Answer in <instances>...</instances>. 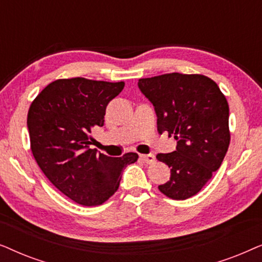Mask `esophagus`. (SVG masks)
<instances>
[{
    "label": "esophagus",
    "mask_w": 262,
    "mask_h": 262,
    "mask_svg": "<svg viewBox=\"0 0 262 262\" xmlns=\"http://www.w3.org/2000/svg\"><path fill=\"white\" fill-rule=\"evenodd\" d=\"M139 157H141L142 161H144L146 163H151L155 161V155H154V154H146V155H141Z\"/></svg>",
    "instance_id": "34e87169"
}]
</instances>
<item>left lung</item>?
Listing matches in <instances>:
<instances>
[{
    "instance_id": "1",
    "label": "left lung",
    "mask_w": 262,
    "mask_h": 262,
    "mask_svg": "<svg viewBox=\"0 0 262 262\" xmlns=\"http://www.w3.org/2000/svg\"><path fill=\"white\" fill-rule=\"evenodd\" d=\"M138 88L152 103L157 131L177 139V150L156 159L170 168L159 189L168 198L196 194L221 167L230 143L229 105L214 81L179 73L141 78Z\"/></svg>"
}]
</instances>
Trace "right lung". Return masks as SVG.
<instances>
[{"label": "right lung", "mask_w": 262, "mask_h": 262, "mask_svg": "<svg viewBox=\"0 0 262 262\" xmlns=\"http://www.w3.org/2000/svg\"><path fill=\"white\" fill-rule=\"evenodd\" d=\"M124 82L83 77L56 80L39 93L27 114L31 150L50 182L84 206L105 203L119 187L136 152L111 157L91 149L92 131L103 126L106 107Z\"/></svg>", "instance_id": "add662e5"}]
</instances>
